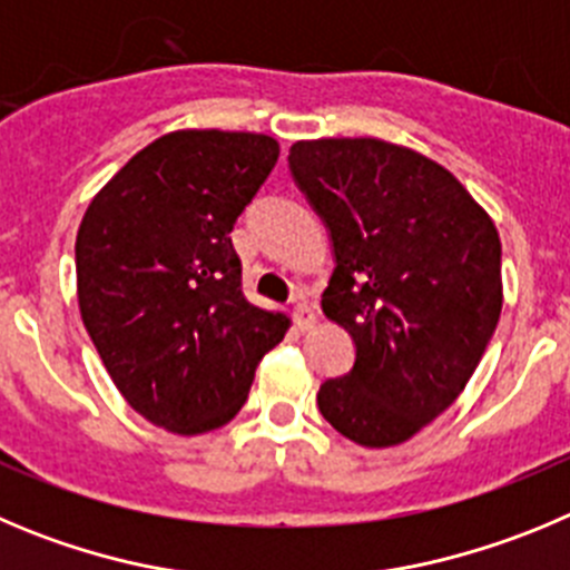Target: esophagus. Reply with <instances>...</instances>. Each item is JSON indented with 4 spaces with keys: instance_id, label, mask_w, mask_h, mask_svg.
<instances>
[{
    "instance_id": "esophagus-1",
    "label": "esophagus",
    "mask_w": 570,
    "mask_h": 570,
    "mask_svg": "<svg viewBox=\"0 0 570 570\" xmlns=\"http://www.w3.org/2000/svg\"><path fill=\"white\" fill-rule=\"evenodd\" d=\"M294 322L299 331H311V327L316 325V311H313V305L305 299V296H299V299H296Z\"/></svg>"
}]
</instances>
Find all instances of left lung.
<instances>
[{"instance_id":"8db88e82","label":"left lung","mask_w":570,"mask_h":570,"mask_svg":"<svg viewBox=\"0 0 570 570\" xmlns=\"http://www.w3.org/2000/svg\"><path fill=\"white\" fill-rule=\"evenodd\" d=\"M288 164L336 254L322 311L356 342L316 404L358 446H399L463 393L492 342L498 228L452 171L390 140H296Z\"/></svg>"}]
</instances>
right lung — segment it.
<instances>
[{
  "mask_svg": "<svg viewBox=\"0 0 570 570\" xmlns=\"http://www.w3.org/2000/svg\"><path fill=\"white\" fill-rule=\"evenodd\" d=\"M279 158L259 132L177 129L92 197L76 237L81 322L118 393L177 435L220 430L291 320L250 305L232 228Z\"/></svg>",
  "mask_w": 570,
  "mask_h": 570,
  "instance_id": "add662e5",
  "label": "right lung"
}]
</instances>
